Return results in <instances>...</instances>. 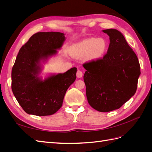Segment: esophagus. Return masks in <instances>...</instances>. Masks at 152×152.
Returning a JSON list of instances; mask_svg holds the SVG:
<instances>
[{
	"instance_id": "1",
	"label": "esophagus",
	"mask_w": 152,
	"mask_h": 152,
	"mask_svg": "<svg viewBox=\"0 0 152 152\" xmlns=\"http://www.w3.org/2000/svg\"><path fill=\"white\" fill-rule=\"evenodd\" d=\"M82 75H83V73H82V71L78 70L77 72V77L78 78H81L82 77Z\"/></svg>"
}]
</instances>
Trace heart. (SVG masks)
<instances>
[{
  "label": "heart",
  "mask_w": 152,
  "mask_h": 152,
  "mask_svg": "<svg viewBox=\"0 0 152 152\" xmlns=\"http://www.w3.org/2000/svg\"><path fill=\"white\" fill-rule=\"evenodd\" d=\"M108 49L107 41L104 38H88L75 44L72 48L73 57L81 58L86 56L89 61H94L102 58Z\"/></svg>",
  "instance_id": "heart-1"
}]
</instances>
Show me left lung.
I'll return each instance as SVG.
<instances>
[{"label":"left lung","instance_id":"8db88e82","mask_svg":"<svg viewBox=\"0 0 152 152\" xmlns=\"http://www.w3.org/2000/svg\"><path fill=\"white\" fill-rule=\"evenodd\" d=\"M103 31L110 37L107 53L103 59L84 64V80L89 104L108 112L120 108L134 95L141 72L136 54L121 32L112 28Z\"/></svg>","mask_w":152,"mask_h":152}]
</instances>
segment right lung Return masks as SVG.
Returning <instances> with one entry per match:
<instances>
[{
  "label": "right lung",
  "mask_w": 152,
  "mask_h": 152,
  "mask_svg": "<svg viewBox=\"0 0 152 152\" xmlns=\"http://www.w3.org/2000/svg\"><path fill=\"white\" fill-rule=\"evenodd\" d=\"M65 40L60 32H38L18 53L12 68L11 88L24 111L37 116L50 115L61 107L68 88L76 79L77 68L43 80L42 62L58 53Z\"/></svg>",
  "instance_id": "1"
}]
</instances>
